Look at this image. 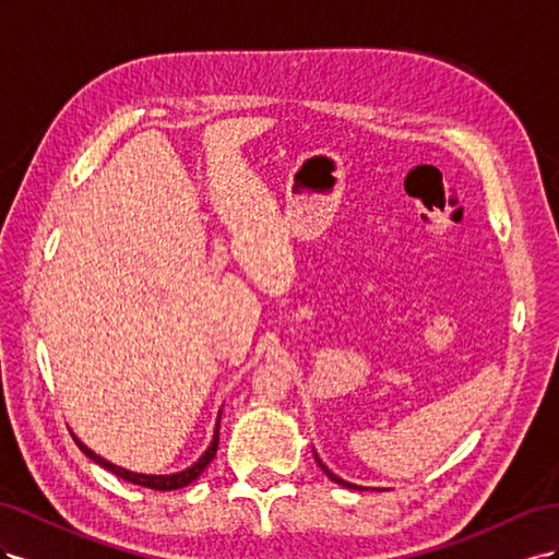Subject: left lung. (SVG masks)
<instances>
[{
	"label": "left lung",
	"instance_id": "8db88e82",
	"mask_svg": "<svg viewBox=\"0 0 559 559\" xmlns=\"http://www.w3.org/2000/svg\"><path fill=\"white\" fill-rule=\"evenodd\" d=\"M314 456H317V454H314ZM317 464L321 466V471H324V473H326V476H329V478H331L333 483H337V485H343V487H349V489H361V487H357V485H352V483H347V480H343V478H337V476H335V473H331V471H329V468H326L324 464H321V460H319V456H317Z\"/></svg>",
	"mask_w": 559,
	"mask_h": 559
}]
</instances>
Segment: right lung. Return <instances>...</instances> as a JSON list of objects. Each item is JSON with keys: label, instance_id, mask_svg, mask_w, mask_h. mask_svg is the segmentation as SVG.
I'll return each mask as SVG.
<instances>
[{"label": "right lung", "instance_id": "obj_1", "mask_svg": "<svg viewBox=\"0 0 559 559\" xmlns=\"http://www.w3.org/2000/svg\"><path fill=\"white\" fill-rule=\"evenodd\" d=\"M74 441H76V445L86 452L93 462H97L99 466H105L107 471H111V473H116L118 478H123V480H128V483H134V485H142V487H151V489H160V492H170V489H179V487H186V485H191L193 480H198L200 478V473L205 471L207 466H210V462L214 460L216 456V448H218V425H216V431H214V441H212V445L207 448V452L200 456V460L191 466V468H186V471H181V473H173V476H144V473H132V471H126V468H121V466H116V464H111V462H107V460H103V456L99 454H95L93 450H88L86 445H83L79 438L74 436Z\"/></svg>", "mask_w": 559, "mask_h": 559}]
</instances>
